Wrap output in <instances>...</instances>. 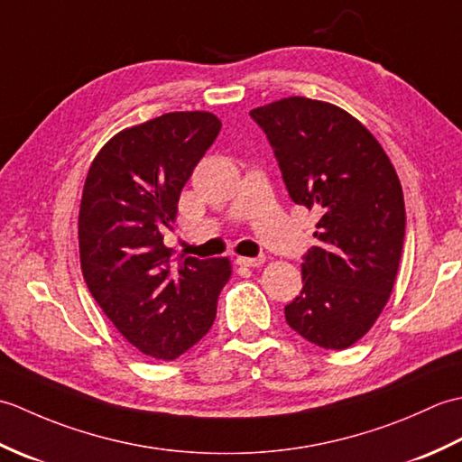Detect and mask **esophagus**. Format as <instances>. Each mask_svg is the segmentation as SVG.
<instances>
[{
  "mask_svg": "<svg viewBox=\"0 0 462 462\" xmlns=\"http://www.w3.org/2000/svg\"><path fill=\"white\" fill-rule=\"evenodd\" d=\"M236 262H238V266H244V268H258V266H262L263 262H266V258H263V256H258V258L240 256Z\"/></svg>",
  "mask_w": 462,
  "mask_h": 462,
  "instance_id": "34e87169",
  "label": "esophagus"
}]
</instances>
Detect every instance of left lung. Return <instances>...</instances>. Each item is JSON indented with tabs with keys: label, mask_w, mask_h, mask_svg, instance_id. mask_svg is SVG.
<instances>
[{
	"label": "left lung",
	"mask_w": 462,
	"mask_h": 462,
	"mask_svg": "<svg viewBox=\"0 0 462 462\" xmlns=\"http://www.w3.org/2000/svg\"><path fill=\"white\" fill-rule=\"evenodd\" d=\"M296 204L318 210L288 326L323 349H347L373 328L395 286L405 238L399 176L379 141L341 106L288 97L252 109Z\"/></svg>",
	"instance_id": "8db88e82"
}]
</instances>
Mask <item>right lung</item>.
<instances>
[{
  "mask_svg": "<svg viewBox=\"0 0 462 462\" xmlns=\"http://www.w3.org/2000/svg\"><path fill=\"white\" fill-rule=\"evenodd\" d=\"M208 111H176L116 133L91 162L79 208L81 272L121 336L152 359L199 343L230 280V260L164 246L180 190L220 133Z\"/></svg>",
  "mask_w": 462,
  "mask_h": 462,
  "instance_id": "1",
  "label": "right lung"
}]
</instances>
